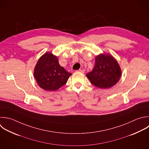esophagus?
<instances>
[{
    "instance_id": "esophagus-1",
    "label": "esophagus",
    "mask_w": 149,
    "mask_h": 149,
    "mask_svg": "<svg viewBox=\"0 0 149 149\" xmlns=\"http://www.w3.org/2000/svg\"><path fill=\"white\" fill-rule=\"evenodd\" d=\"M77 72H80V73H84V71H83V70H81V69H79V70H77Z\"/></svg>"
}]
</instances>
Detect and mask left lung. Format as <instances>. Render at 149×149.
<instances>
[{"instance_id":"obj_1","label":"left lung","mask_w":149,"mask_h":149,"mask_svg":"<svg viewBox=\"0 0 149 149\" xmlns=\"http://www.w3.org/2000/svg\"><path fill=\"white\" fill-rule=\"evenodd\" d=\"M122 70L116 60L109 54H100L95 59L93 70L86 74L91 83L100 88H109L120 79Z\"/></svg>"}]
</instances>
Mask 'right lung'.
Listing matches in <instances>:
<instances>
[{
  "label": "right lung",
  "instance_id": "right-lung-1",
  "mask_svg": "<svg viewBox=\"0 0 149 149\" xmlns=\"http://www.w3.org/2000/svg\"><path fill=\"white\" fill-rule=\"evenodd\" d=\"M72 73L60 66L56 56L46 52L38 59L34 70L37 84L42 89L54 91L63 86Z\"/></svg>",
  "mask_w": 149,
  "mask_h": 149
}]
</instances>
